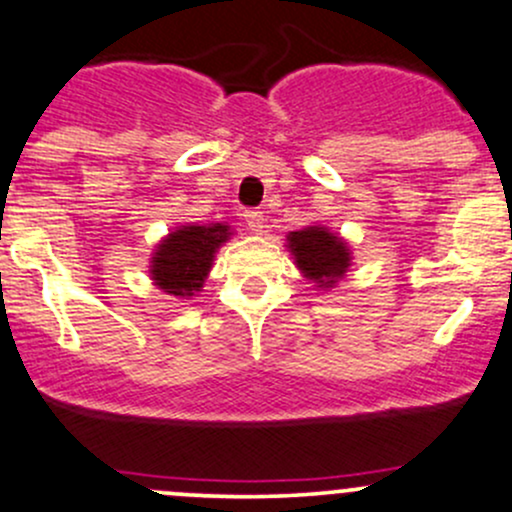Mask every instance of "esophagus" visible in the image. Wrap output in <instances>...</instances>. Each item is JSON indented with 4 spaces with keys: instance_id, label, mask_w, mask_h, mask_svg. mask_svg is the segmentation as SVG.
Segmentation results:
<instances>
[{
    "instance_id": "esophagus-1",
    "label": "esophagus",
    "mask_w": 512,
    "mask_h": 512,
    "mask_svg": "<svg viewBox=\"0 0 512 512\" xmlns=\"http://www.w3.org/2000/svg\"><path fill=\"white\" fill-rule=\"evenodd\" d=\"M244 219H246V227H249L251 234H261L263 227H266V219H263V212H258V210H246L244 212Z\"/></svg>"
}]
</instances>
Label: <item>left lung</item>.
Masks as SVG:
<instances>
[{
  "instance_id": "obj_1",
  "label": "left lung",
  "mask_w": 512,
  "mask_h": 512,
  "mask_svg": "<svg viewBox=\"0 0 512 512\" xmlns=\"http://www.w3.org/2000/svg\"><path fill=\"white\" fill-rule=\"evenodd\" d=\"M285 246L295 258V266L302 276L322 290L334 288L354 261L349 241L324 224H310L298 232H290L285 236Z\"/></svg>"
}]
</instances>
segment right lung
Masks as SVG:
<instances>
[{"label": "right lung", "mask_w": 512, "mask_h": 512, "mask_svg": "<svg viewBox=\"0 0 512 512\" xmlns=\"http://www.w3.org/2000/svg\"><path fill=\"white\" fill-rule=\"evenodd\" d=\"M229 224H180L156 244L151 254L153 285L173 298L190 300L205 285L219 246L232 239Z\"/></svg>", "instance_id": "1"}]
</instances>
